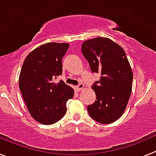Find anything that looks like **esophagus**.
I'll return each mask as SVG.
<instances>
[{
  "label": "esophagus",
  "instance_id": "esophagus-1",
  "mask_svg": "<svg viewBox=\"0 0 156 156\" xmlns=\"http://www.w3.org/2000/svg\"><path fill=\"white\" fill-rule=\"evenodd\" d=\"M83 87H84V85L83 84V83H80L79 85L76 86L75 88L77 91H80V90H82L83 89Z\"/></svg>",
  "mask_w": 156,
  "mask_h": 156
}]
</instances>
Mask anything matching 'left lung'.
Listing matches in <instances>:
<instances>
[{"label": "left lung", "mask_w": 156, "mask_h": 156, "mask_svg": "<svg viewBox=\"0 0 156 156\" xmlns=\"http://www.w3.org/2000/svg\"><path fill=\"white\" fill-rule=\"evenodd\" d=\"M93 73H101L92 89L96 94L94 103L87 106L92 119L108 124L120 118L131 94L133 72L124 50L105 37L84 41L81 48Z\"/></svg>", "instance_id": "left-lung-1"}]
</instances>
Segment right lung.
Segmentation results:
<instances>
[{"label":"right lung","mask_w":156,"mask_h":156,"mask_svg":"<svg viewBox=\"0 0 156 156\" xmlns=\"http://www.w3.org/2000/svg\"><path fill=\"white\" fill-rule=\"evenodd\" d=\"M69 44L47 43L29 54L23 64L19 85L31 116L40 123L51 125L62 118L66 102L74 90L63 80H53L62 73L63 56Z\"/></svg>","instance_id":"obj_1"}]
</instances>
